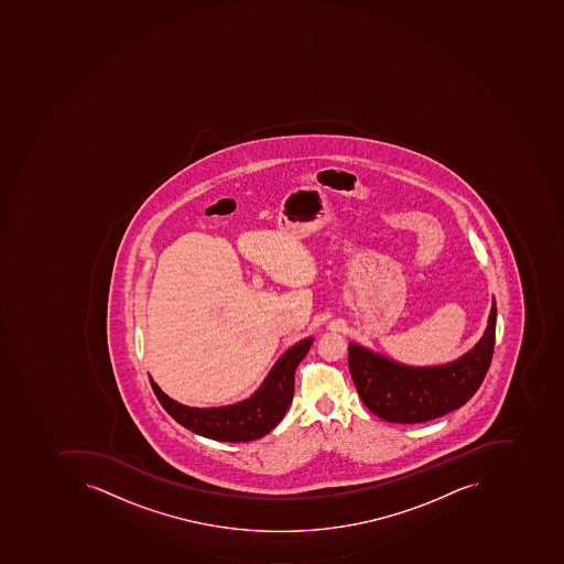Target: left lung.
<instances>
[{
	"label": "left lung",
	"mask_w": 564,
	"mask_h": 564,
	"mask_svg": "<svg viewBox=\"0 0 564 564\" xmlns=\"http://www.w3.org/2000/svg\"><path fill=\"white\" fill-rule=\"evenodd\" d=\"M497 303L479 343L456 361L406 366L368 347L349 344V371L362 403L393 424H422L460 409L478 391L491 365Z\"/></svg>",
	"instance_id": "1"
}]
</instances>
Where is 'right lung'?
Listing matches in <instances>:
<instances>
[{"label": "right lung", "instance_id": "1", "mask_svg": "<svg viewBox=\"0 0 564 564\" xmlns=\"http://www.w3.org/2000/svg\"><path fill=\"white\" fill-rule=\"evenodd\" d=\"M313 337L300 340L278 359L254 394L234 405L196 409L167 397L151 378L162 409L184 429L220 442H249L273 431L290 409L295 391V371L312 346Z\"/></svg>", "mask_w": 564, "mask_h": 564}]
</instances>
